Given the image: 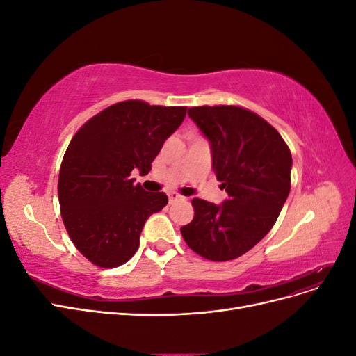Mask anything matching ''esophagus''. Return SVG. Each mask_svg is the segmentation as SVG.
<instances>
[{
    "instance_id": "obj_1",
    "label": "esophagus",
    "mask_w": 356,
    "mask_h": 356,
    "mask_svg": "<svg viewBox=\"0 0 356 356\" xmlns=\"http://www.w3.org/2000/svg\"><path fill=\"white\" fill-rule=\"evenodd\" d=\"M168 197H169V203H174V202H177V200H181V199H182V196H179L178 193H175V191H170V193H168Z\"/></svg>"
}]
</instances>
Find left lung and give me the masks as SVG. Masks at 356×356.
<instances>
[{"instance_id":"8db88e82","label":"left lung","mask_w":356,"mask_h":356,"mask_svg":"<svg viewBox=\"0 0 356 356\" xmlns=\"http://www.w3.org/2000/svg\"><path fill=\"white\" fill-rule=\"evenodd\" d=\"M188 115L209 139L212 169L229 199H193L195 217L181 234L207 260H234L276 222L289 195L293 157L276 129L242 106H193Z\"/></svg>"}]
</instances>
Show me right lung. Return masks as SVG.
<instances>
[{
  "instance_id": "obj_1",
  "label": "right lung",
  "mask_w": 356,
  "mask_h": 356,
  "mask_svg": "<svg viewBox=\"0 0 356 356\" xmlns=\"http://www.w3.org/2000/svg\"><path fill=\"white\" fill-rule=\"evenodd\" d=\"M187 106L123 101L86 122L62 159L60 213L75 248L90 263L111 268L131 260L148 217L166 207L163 191L148 193L143 175L184 120Z\"/></svg>"
}]
</instances>
